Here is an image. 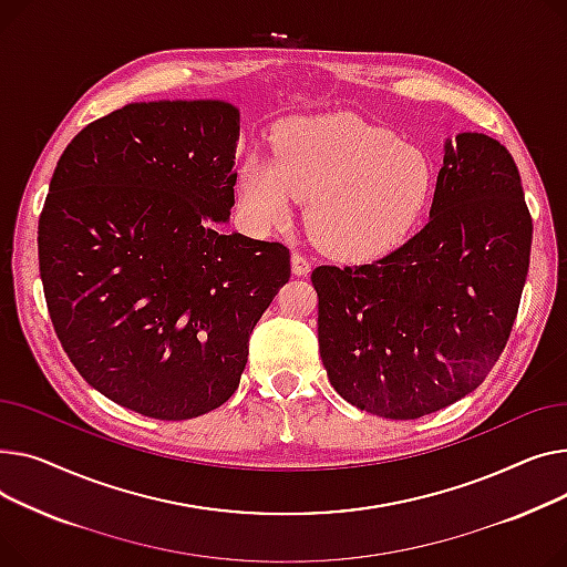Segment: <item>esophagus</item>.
I'll return each mask as SVG.
<instances>
[{
	"label": "esophagus",
	"mask_w": 567,
	"mask_h": 567,
	"mask_svg": "<svg viewBox=\"0 0 567 567\" xmlns=\"http://www.w3.org/2000/svg\"><path fill=\"white\" fill-rule=\"evenodd\" d=\"M290 262H292V275H297V277H307L311 272V260L302 251H292Z\"/></svg>",
	"instance_id": "34e87169"
}]
</instances>
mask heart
<instances>
[{
  "mask_svg": "<svg viewBox=\"0 0 567 567\" xmlns=\"http://www.w3.org/2000/svg\"><path fill=\"white\" fill-rule=\"evenodd\" d=\"M435 183L427 155L391 132L346 116L295 118L275 159L249 155L236 174L238 208L251 226H284L309 202L313 238L341 254H380L419 221Z\"/></svg>",
  "mask_w": 567,
  "mask_h": 567,
  "instance_id": "b5f03b06",
  "label": "heart"
}]
</instances>
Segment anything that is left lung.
Returning <instances> with one entry per match:
<instances>
[{
	"label": "left lung",
	"mask_w": 567,
	"mask_h": 567,
	"mask_svg": "<svg viewBox=\"0 0 567 567\" xmlns=\"http://www.w3.org/2000/svg\"><path fill=\"white\" fill-rule=\"evenodd\" d=\"M534 221L513 155L478 132L446 144L425 226L365 265H320L329 382L375 416L410 421L474 391L504 352Z\"/></svg>",
	"instance_id": "8db88e82"
}]
</instances>
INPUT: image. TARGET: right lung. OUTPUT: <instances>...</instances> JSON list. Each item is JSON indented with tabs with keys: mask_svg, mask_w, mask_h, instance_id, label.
<instances>
[{
	"mask_svg": "<svg viewBox=\"0 0 567 567\" xmlns=\"http://www.w3.org/2000/svg\"><path fill=\"white\" fill-rule=\"evenodd\" d=\"M238 121L221 100L125 105L80 130L50 181L39 265L54 331L93 389L142 416L224 405L290 279L286 245L217 228Z\"/></svg>",
	"mask_w": 567,
	"mask_h": 567,
	"instance_id": "obj_1",
	"label": "right lung"
}]
</instances>
